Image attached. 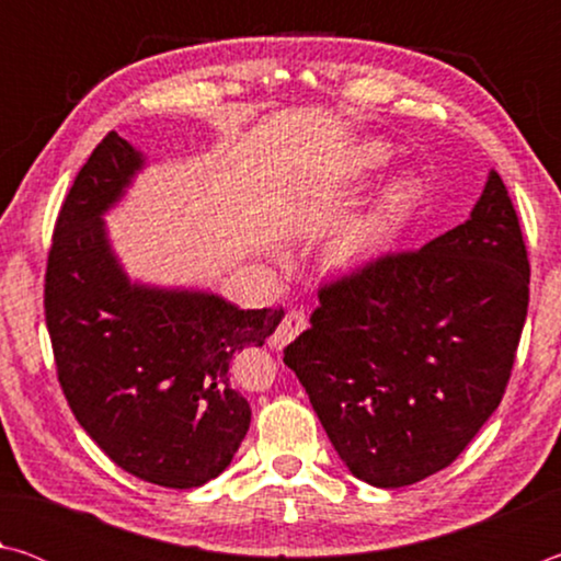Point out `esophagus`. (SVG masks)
I'll use <instances>...</instances> for the list:
<instances>
[{
    "label": "esophagus",
    "mask_w": 561,
    "mask_h": 561,
    "mask_svg": "<svg viewBox=\"0 0 561 561\" xmlns=\"http://www.w3.org/2000/svg\"><path fill=\"white\" fill-rule=\"evenodd\" d=\"M304 329H307V314H304V311H299V309H291L289 314L282 319V324L277 327V331L272 334V346L284 348L289 344V341L297 339Z\"/></svg>",
    "instance_id": "34e87169"
}]
</instances>
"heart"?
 <instances>
[{"label":"heart","mask_w":561,"mask_h":561,"mask_svg":"<svg viewBox=\"0 0 561 561\" xmlns=\"http://www.w3.org/2000/svg\"><path fill=\"white\" fill-rule=\"evenodd\" d=\"M386 165V150L381 146H366L360 153V170L378 173ZM423 201V185L415 175H398L388 183L364 215L351 222L339 240V257L344 262H358L383 250L411 222L417 205Z\"/></svg>","instance_id":"obj_1"}]
</instances>
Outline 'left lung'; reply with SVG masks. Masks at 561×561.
Masks as SVG:
<instances>
[{
  "mask_svg": "<svg viewBox=\"0 0 561 561\" xmlns=\"http://www.w3.org/2000/svg\"><path fill=\"white\" fill-rule=\"evenodd\" d=\"M529 301V262L495 170L462 225L319 289L284 348L351 474L405 488L458 458L497 411Z\"/></svg>",
  "mask_w": 561,
  "mask_h": 561,
  "instance_id": "obj_1",
  "label": "left lung"
}]
</instances>
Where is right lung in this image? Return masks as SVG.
Listing matches in <instances>:
<instances>
[{
	"label": "right lung",
	"instance_id": "1",
	"mask_svg": "<svg viewBox=\"0 0 561 561\" xmlns=\"http://www.w3.org/2000/svg\"><path fill=\"white\" fill-rule=\"evenodd\" d=\"M146 165L108 133L76 175L46 267V329L66 401L91 440L136 478L190 490L217 478L250 431L232 360L262 346L284 311L128 277L106 215Z\"/></svg>",
	"mask_w": 561,
	"mask_h": 561
}]
</instances>
